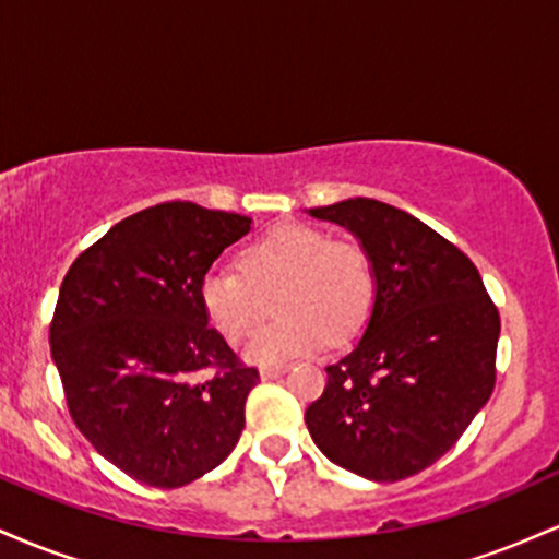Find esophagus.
Returning <instances> with one entry per match:
<instances>
[{
	"mask_svg": "<svg viewBox=\"0 0 559 559\" xmlns=\"http://www.w3.org/2000/svg\"><path fill=\"white\" fill-rule=\"evenodd\" d=\"M284 373H286V365H265V368H260L262 381H273V378H278Z\"/></svg>",
	"mask_w": 559,
	"mask_h": 559,
	"instance_id": "esophagus-1",
	"label": "esophagus"
}]
</instances>
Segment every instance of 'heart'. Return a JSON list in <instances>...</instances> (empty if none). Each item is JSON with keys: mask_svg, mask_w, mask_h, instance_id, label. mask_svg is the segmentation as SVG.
Segmentation results:
<instances>
[{"mask_svg": "<svg viewBox=\"0 0 559 559\" xmlns=\"http://www.w3.org/2000/svg\"><path fill=\"white\" fill-rule=\"evenodd\" d=\"M241 275L213 267L197 288L210 329L239 344L267 310L278 318L243 346V360L275 365L316 352L329 338L344 344L368 323L376 301V271L355 241H329L320 228L284 223L239 254Z\"/></svg>", "mask_w": 559, "mask_h": 559, "instance_id": "obj_1", "label": "heart"}]
</instances>
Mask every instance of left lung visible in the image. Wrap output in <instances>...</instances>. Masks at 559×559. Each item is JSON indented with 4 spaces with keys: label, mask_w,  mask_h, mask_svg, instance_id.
Listing matches in <instances>:
<instances>
[{
    "label": "left lung",
    "mask_w": 559,
    "mask_h": 559,
    "mask_svg": "<svg viewBox=\"0 0 559 559\" xmlns=\"http://www.w3.org/2000/svg\"><path fill=\"white\" fill-rule=\"evenodd\" d=\"M349 230L376 271L362 338L329 365L305 423L331 463L402 480L454 447L493 391L499 312L471 260L378 199L307 210Z\"/></svg>",
    "instance_id": "8db88e82"
}]
</instances>
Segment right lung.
Masks as SVG:
<instances>
[{
    "label": "right lung",
    "mask_w": 559,
    "mask_h": 559,
    "mask_svg": "<svg viewBox=\"0 0 559 559\" xmlns=\"http://www.w3.org/2000/svg\"><path fill=\"white\" fill-rule=\"evenodd\" d=\"M249 230L247 215L163 202L115 223L62 281L49 346L68 409L141 484L178 489L239 444L260 376L210 329L197 288Z\"/></svg>",
    "instance_id": "right-lung-1"
}]
</instances>
